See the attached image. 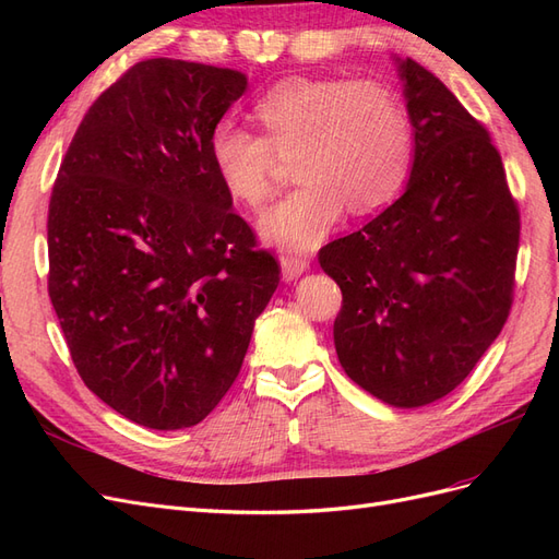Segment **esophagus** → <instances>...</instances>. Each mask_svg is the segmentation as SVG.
<instances>
[{
  "label": "esophagus",
  "mask_w": 559,
  "mask_h": 559,
  "mask_svg": "<svg viewBox=\"0 0 559 559\" xmlns=\"http://www.w3.org/2000/svg\"><path fill=\"white\" fill-rule=\"evenodd\" d=\"M282 277H284V282H292V280H296V277H300L302 273H306L308 270V265H310V261H308V257H302V253H282Z\"/></svg>",
  "instance_id": "obj_1"
}]
</instances>
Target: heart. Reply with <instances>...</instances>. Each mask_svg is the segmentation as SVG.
I'll return each instance as SVG.
<instances>
[{
  "mask_svg": "<svg viewBox=\"0 0 559 559\" xmlns=\"http://www.w3.org/2000/svg\"><path fill=\"white\" fill-rule=\"evenodd\" d=\"M253 116L263 138L222 121L207 148L226 193L251 212L275 195L277 156H294V177L302 183L261 222L263 238L277 247H317L345 205L354 214L373 212L411 175L413 121L384 83L286 79L259 99Z\"/></svg>",
  "mask_w": 559,
  "mask_h": 559,
  "instance_id": "b5f03b06",
  "label": "heart"
}]
</instances>
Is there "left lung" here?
<instances>
[{"instance_id": "1", "label": "left lung", "mask_w": 559, "mask_h": 559, "mask_svg": "<svg viewBox=\"0 0 559 559\" xmlns=\"http://www.w3.org/2000/svg\"><path fill=\"white\" fill-rule=\"evenodd\" d=\"M399 62L415 132L408 186L319 251L343 292L333 341L368 394L419 408L460 386L513 306L520 212L489 132L445 83Z\"/></svg>"}]
</instances>
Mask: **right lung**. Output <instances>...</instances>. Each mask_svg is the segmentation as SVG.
Returning <instances> with one entry per match:
<instances>
[{
    "label": "right lung",
    "instance_id": "add662e5",
    "mask_svg": "<svg viewBox=\"0 0 559 559\" xmlns=\"http://www.w3.org/2000/svg\"><path fill=\"white\" fill-rule=\"evenodd\" d=\"M245 91L226 67L138 62L83 116L50 193L48 296L72 361L148 429L216 408L280 284L207 148Z\"/></svg>",
    "mask_w": 559,
    "mask_h": 559
}]
</instances>
